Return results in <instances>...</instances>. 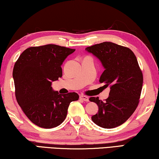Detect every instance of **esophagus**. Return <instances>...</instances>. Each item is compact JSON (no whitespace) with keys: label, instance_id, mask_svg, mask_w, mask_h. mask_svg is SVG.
<instances>
[{"label":"esophagus","instance_id":"obj_1","mask_svg":"<svg viewBox=\"0 0 159 159\" xmlns=\"http://www.w3.org/2000/svg\"><path fill=\"white\" fill-rule=\"evenodd\" d=\"M80 98L81 99V100L85 101V102H89V98H88V97H87L85 95H80Z\"/></svg>","mask_w":159,"mask_h":159}]
</instances>
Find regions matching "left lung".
I'll list each match as a JSON object with an SVG mask.
<instances>
[{
	"instance_id": "8db88e82",
	"label": "left lung",
	"mask_w": 159,
	"mask_h": 159,
	"mask_svg": "<svg viewBox=\"0 0 159 159\" xmlns=\"http://www.w3.org/2000/svg\"><path fill=\"white\" fill-rule=\"evenodd\" d=\"M85 50L102 63L105 70L99 81L105 84V88H110L109 97L104 102L98 97L89 98L99 107L92 120L104 128L118 127L130 118L139 102L143 79L136 57L128 48L110 41Z\"/></svg>"
}]
</instances>
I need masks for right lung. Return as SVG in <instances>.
<instances>
[{
  "label": "right lung",
  "instance_id": "right-lung-1",
  "mask_svg": "<svg viewBox=\"0 0 159 159\" xmlns=\"http://www.w3.org/2000/svg\"><path fill=\"white\" fill-rule=\"evenodd\" d=\"M75 51L55 44L29 47L15 63L13 78L16 100L30 120L41 128L60 125L70 102L79 99L76 93L62 95L52 87V82L62 76L64 61Z\"/></svg>",
  "mask_w": 159,
  "mask_h": 159
}]
</instances>
